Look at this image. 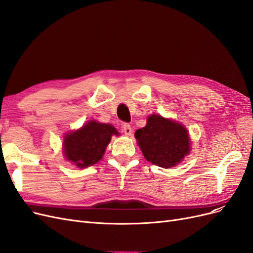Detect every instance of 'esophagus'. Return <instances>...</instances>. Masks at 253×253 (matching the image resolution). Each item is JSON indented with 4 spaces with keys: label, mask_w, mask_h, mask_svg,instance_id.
I'll return each mask as SVG.
<instances>
[{
    "label": "esophagus",
    "mask_w": 253,
    "mask_h": 253,
    "mask_svg": "<svg viewBox=\"0 0 253 253\" xmlns=\"http://www.w3.org/2000/svg\"><path fill=\"white\" fill-rule=\"evenodd\" d=\"M124 133L126 135V136H129L132 134V127H131V126H129L128 124H125L124 125Z\"/></svg>",
    "instance_id": "1"
}]
</instances>
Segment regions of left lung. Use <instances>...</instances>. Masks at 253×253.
Wrapping results in <instances>:
<instances>
[{"mask_svg": "<svg viewBox=\"0 0 253 253\" xmlns=\"http://www.w3.org/2000/svg\"><path fill=\"white\" fill-rule=\"evenodd\" d=\"M135 138L145 159L158 167H174L190 152L186 127L159 115H151L147 126L137 129Z\"/></svg>", "mask_w": 253, "mask_h": 253, "instance_id": "1", "label": "left lung"}]
</instances>
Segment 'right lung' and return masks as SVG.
Masks as SVG:
<instances>
[{"instance_id": "obj_1", "label": "right lung", "mask_w": 253, "mask_h": 253, "mask_svg": "<svg viewBox=\"0 0 253 253\" xmlns=\"http://www.w3.org/2000/svg\"><path fill=\"white\" fill-rule=\"evenodd\" d=\"M113 134L118 135L113 126L89 121L78 131L65 136V157L78 168L93 166L102 158Z\"/></svg>"}]
</instances>
